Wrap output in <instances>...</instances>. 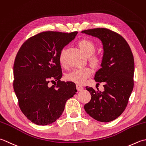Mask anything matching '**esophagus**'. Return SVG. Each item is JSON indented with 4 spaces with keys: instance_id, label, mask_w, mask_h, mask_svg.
<instances>
[{
    "instance_id": "1",
    "label": "esophagus",
    "mask_w": 146,
    "mask_h": 146,
    "mask_svg": "<svg viewBox=\"0 0 146 146\" xmlns=\"http://www.w3.org/2000/svg\"><path fill=\"white\" fill-rule=\"evenodd\" d=\"M76 88L77 91H81L83 90V86L81 84H77L76 85Z\"/></svg>"
}]
</instances>
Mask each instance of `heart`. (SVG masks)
<instances>
[{
	"instance_id": "heart-1",
	"label": "heart",
	"mask_w": 146,
	"mask_h": 146,
	"mask_svg": "<svg viewBox=\"0 0 146 146\" xmlns=\"http://www.w3.org/2000/svg\"><path fill=\"white\" fill-rule=\"evenodd\" d=\"M79 46L85 54L88 56V60L92 66L97 67L100 65L102 57L98 53H94L96 50V44L93 41L89 39H83L79 41ZM59 62L62 65L65 64L64 52L62 50L59 55ZM92 74V70L90 67H85L74 69L66 76V79L69 81L82 84Z\"/></svg>"
}]
</instances>
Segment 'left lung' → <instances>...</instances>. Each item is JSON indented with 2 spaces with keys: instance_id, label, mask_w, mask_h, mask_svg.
<instances>
[{
  "instance_id": "8db88e82",
  "label": "left lung",
  "mask_w": 146,
  "mask_h": 146,
  "mask_svg": "<svg viewBox=\"0 0 146 146\" xmlns=\"http://www.w3.org/2000/svg\"><path fill=\"white\" fill-rule=\"evenodd\" d=\"M102 40L104 55L102 67L95 75L104 91H96L86 86L91 96L84 105L89 115L102 122L115 120L125 110L133 88L134 59L127 41L120 35L110 29L98 28L82 31Z\"/></svg>"
}]
</instances>
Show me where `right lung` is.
I'll list each match as a JSON object with an SVG mask.
<instances>
[{
    "label": "right lung",
    "mask_w": 146,
    "mask_h": 146,
    "mask_svg": "<svg viewBox=\"0 0 146 146\" xmlns=\"http://www.w3.org/2000/svg\"><path fill=\"white\" fill-rule=\"evenodd\" d=\"M77 31H43L21 46L14 64L13 87L21 110L38 125H47L62 115L65 103L77 92L72 82L60 81L59 55ZM57 84L49 87L50 82Z\"/></svg>",
    "instance_id": "add662e5"
}]
</instances>
